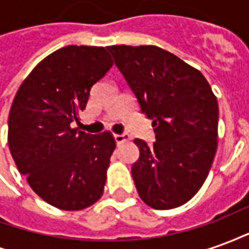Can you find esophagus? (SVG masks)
I'll list each match as a JSON object with an SVG mask.
<instances>
[{"mask_svg":"<svg viewBox=\"0 0 249 249\" xmlns=\"http://www.w3.org/2000/svg\"><path fill=\"white\" fill-rule=\"evenodd\" d=\"M114 141L117 142V144H121V142H125V141H128V136L126 135H114Z\"/></svg>","mask_w":249,"mask_h":249,"instance_id":"esophagus-1","label":"esophagus"}]
</instances>
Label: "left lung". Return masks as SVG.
Returning <instances> with one entry per match:
<instances>
[{"label":"left lung","instance_id":"left-lung-1","mask_svg":"<svg viewBox=\"0 0 249 249\" xmlns=\"http://www.w3.org/2000/svg\"><path fill=\"white\" fill-rule=\"evenodd\" d=\"M108 51L156 133L151 146L135 139L137 192L151 208L180 207L198 192L213 162L216 96L201 71L159 46L112 45Z\"/></svg>","mask_w":249,"mask_h":249}]
</instances>
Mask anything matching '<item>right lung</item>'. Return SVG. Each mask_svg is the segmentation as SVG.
<instances>
[{
  "instance_id": "add662e5",
  "label": "right lung",
  "mask_w": 249,
  "mask_h": 249,
  "mask_svg": "<svg viewBox=\"0 0 249 249\" xmlns=\"http://www.w3.org/2000/svg\"><path fill=\"white\" fill-rule=\"evenodd\" d=\"M112 65L103 46H65L38 62L16 93L9 149L30 188L58 209L81 211L103 196L113 135H89L71 124Z\"/></svg>"
}]
</instances>
